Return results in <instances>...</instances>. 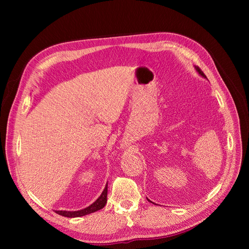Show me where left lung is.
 I'll return each instance as SVG.
<instances>
[{"instance_id": "obj_1", "label": "left lung", "mask_w": 249, "mask_h": 249, "mask_svg": "<svg viewBox=\"0 0 249 249\" xmlns=\"http://www.w3.org/2000/svg\"><path fill=\"white\" fill-rule=\"evenodd\" d=\"M195 70H196V71H198V73L200 74V76H201V77H203V78H206V74H205V73H203V72H202V71H200V69H199V67H195ZM147 200H148V201H150V200H149L148 198H147ZM150 202H152V201H150Z\"/></svg>"}]
</instances>
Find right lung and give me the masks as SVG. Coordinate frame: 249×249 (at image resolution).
<instances>
[{"label": "right lung", "instance_id": "obj_1", "mask_svg": "<svg viewBox=\"0 0 249 249\" xmlns=\"http://www.w3.org/2000/svg\"><path fill=\"white\" fill-rule=\"evenodd\" d=\"M107 193H108V184H106V187H105L104 191L100 195V197L97 198L92 205H90L89 207L79 210V211H56V213L64 216V217H69V218H74V217H81V216H85L90 213L96 212L101 209H103L107 203Z\"/></svg>", "mask_w": 249, "mask_h": 249}]
</instances>
